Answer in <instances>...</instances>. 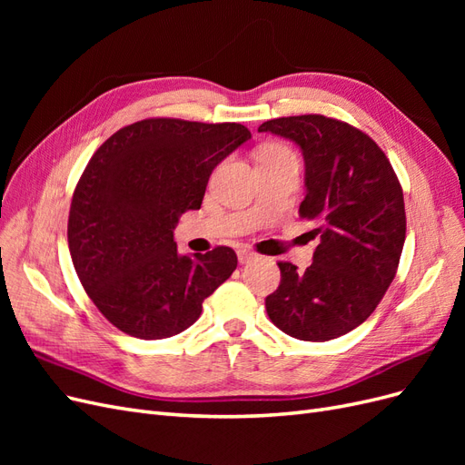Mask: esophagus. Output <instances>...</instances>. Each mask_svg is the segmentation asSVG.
Instances as JSON below:
<instances>
[{
    "instance_id": "esophagus-1",
    "label": "esophagus",
    "mask_w": 465,
    "mask_h": 465,
    "mask_svg": "<svg viewBox=\"0 0 465 465\" xmlns=\"http://www.w3.org/2000/svg\"><path fill=\"white\" fill-rule=\"evenodd\" d=\"M252 260H256V252L246 250V248L238 250V262H241V263H248V262H252Z\"/></svg>"
}]
</instances>
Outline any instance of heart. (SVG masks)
<instances>
[{"mask_svg": "<svg viewBox=\"0 0 465 465\" xmlns=\"http://www.w3.org/2000/svg\"><path fill=\"white\" fill-rule=\"evenodd\" d=\"M281 154H292V151L281 143H270L263 145L258 153V159H267V157H281Z\"/></svg>", "mask_w": 465, "mask_h": 465, "instance_id": "obj_1", "label": "heart"}]
</instances>
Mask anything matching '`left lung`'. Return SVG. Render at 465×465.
<instances>
[{
	"instance_id": "1",
	"label": "left lung",
	"mask_w": 465,
	"mask_h": 465,
	"mask_svg": "<svg viewBox=\"0 0 465 465\" xmlns=\"http://www.w3.org/2000/svg\"><path fill=\"white\" fill-rule=\"evenodd\" d=\"M304 157L302 219L320 236L311 267L277 262L281 283L265 299L275 326L302 341H328L367 320L396 277L405 242L403 190L376 142L322 114L263 122Z\"/></svg>"
}]
</instances>
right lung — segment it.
<instances>
[{
	"label": "right lung",
	"mask_w": 465,
	"mask_h": 465,
	"mask_svg": "<svg viewBox=\"0 0 465 465\" xmlns=\"http://www.w3.org/2000/svg\"><path fill=\"white\" fill-rule=\"evenodd\" d=\"M250 137L234 122L147 118L94 151L74 192L67 242L83 289L112 326L139 340L184 331L236 270L229 246L180 256L173 231L202 207L213 168Z\"/></svg>",
	"instance_id": "add662e5"
}]
</instances>
